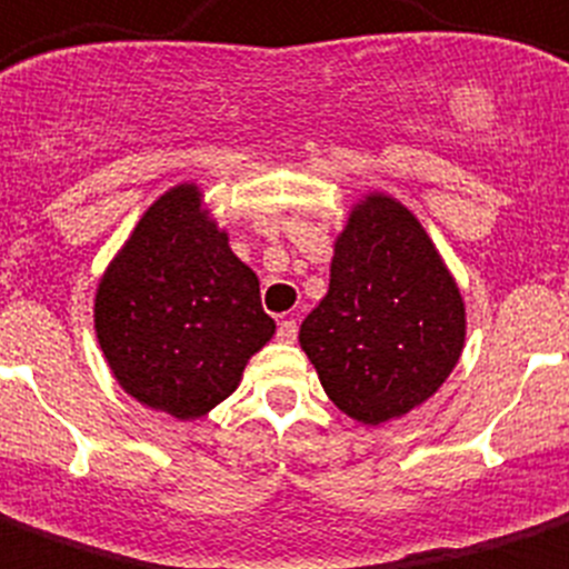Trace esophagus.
Wrapping results in <instances>:
<instances>
[{"instance_id": "esophagus-1", "label": "esophagus", "mask_w": 569, "mask_h": 569, "mask_svg": "<svg viewBox=\"0 0 569 569\" xmlns=\"http://www.w3.org/2000/svg\"><path fill=\"white\" fill-rule=\"evenodd\" d=\"M277 339L286 341V345H292L298 339V321L295 318H283L280 325H277Z\"/></svg>"}]
</instances>
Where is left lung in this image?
<instances>
[{
  "instance_id": "8db88e82",
  "label": "left lung",
  "mask_w": 569,
  "mask_h": 569,
  "mask_svg": "<svg viewBox=\"0 0 569 569\" xmlns=\"http://www.w3.org/2000/svg\"><path fill=\"white\" fill-rule=\"evenodd\" d=\"M327 397L362 423L412 412L465 348V303L427 230L373 192L336 239L330 289L300 325Z\"/></svg>"
}]
</instances>
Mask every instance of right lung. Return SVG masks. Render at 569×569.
I'll list each match as a JSON object with an SVG mask.
<instances>
[{
	"mask_svg": "<svg viewBox=\"0 0 569 569\" xmlns=\"http://www.w3.org/2000/svg\"><path fill=\"white\" fill-rule=\"evenodd\" d=\"M96 336L119 386L178 420L237 391L274 321L198 187L169 189L133 228L96 292Z\"/></svg>",
	"mask_w": 569,
	"mask_h": 569,
	"instance_id": "1",
	"label": "right lung"
}]
</instances>
